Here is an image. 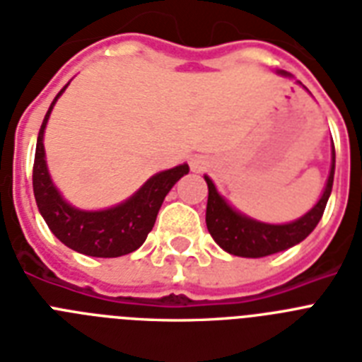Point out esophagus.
Instances as JSON below:
<instances>
[{
  "mask_svg": "<svg viewBox=\"0 0 362 362\" xmlns=\"http://www.w3.org/2000/svg\"><path fill=\"white\" fill-rule=\"evenodd\" d=\"M189 167H191V171L201 173L208 167V160L204 158V156H193V158L189 160Z\"/></svg>",
  "mask_w": 362,
  "mask_h": 362,
  "instance_id": "esophagus-1",
  "label": "esophagus"
}]
</instances>
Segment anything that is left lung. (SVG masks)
I'll return each mask as SVG.
<instances>
[{
    "label": "left lung",
    "mask_w": 362,
    "mask_h": 362,
    "mask_svg": "<svg viewBox=\"0 0 362 362\" xmlns=\"http://www.w3.org/2000/svg\"><path fill=\"white\" fill-rule=\"evenodd\" d=\"M286 74V72H279ZM301 83V81H299ZM334 178V146L333 161H331V173H329L325 189L320 197V201L314 204L313 210H308L303 217L286 225H269L260 223L257 219L243 216L217 193L214 182L204 176L208 184V204H206V227L211 238L223 251L245 258H260L267 255H275L284 249H290L303 242L305 238L316 228L322 216H324L325 204L329 201L331 189H333Z\"/></svg>",
    "instance_id": "8db88e82"
}]
</instances>
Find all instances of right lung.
<instances>
[{"label": "right lung", "instance_id": "1", "mask_svg": "<svg viewBox=\"0 0 362 362\" xmlns=\"http://www.w3.org/2000/svg\"><path fill=\"white\" fill-rule=\"evenodd\" d=\"M66 87L69 85H64L61 93L54 98L38 132L33 163L35 201L49 230L54 232L55 238L66 247L87 257H122V255L134 252L145 243L148 232L154 227L163 199L176 182L189 173V167L184 163V165L173 167L169 171L158 173L148 178L139 191H135L128 201L107 210L85 211L70 206L49 178L42 143L49 113Z\"/></svg>", "mask_w": 362, "mask_h": 362}]
</instances>
